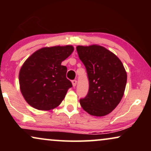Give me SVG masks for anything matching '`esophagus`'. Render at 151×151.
Masks as SVG:
<instances>
[{"mask_svg":"<svg viewBox=\"0 0 151 151\" xmlns=\"http://www.w3.org/2000/svg\"><path fill=\"white\" fill-rule=\"evenodd\" d=\"M76 84H77V80H72V84H73V86H76Z\"/></svg>","mask_w":151,"mask_h":151,"instance_id":"esophagus-1","label":"esophagus"}]
</instances>
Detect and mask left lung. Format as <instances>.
I'll list each match as a JSON object with an SVG mask.
<instances>
[{
  "label": "left lung",
  "instance_id": "1",
  "mask_svg": "<svg viewBox=\"0 0 151 151\" xmlns=\"http://www.w3.org/2000/svg\"><path fill=\"white\" fill-rule=\"evenodd\" d=\"M76 49L89 82L88 93L80 99V105L91 115H108L120 102L124 93L127 75L123 64L102 46H78Z\"/></svg>",
  "mask_w": 151,
  "mask_h": 151
}]
</instances>
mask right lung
I'll list each match as a JSON object with an SVG mask.
<instances>
[{"instance_id":"1","label":"right lung","mask_w":151,"mask_h":151,"mask_svg":"<svg viewBox=\"0 0 151 151\" xmlns=\"http://www.w3.org/2000/svg\"><path fill=\"white\" fill-rule=\"evenodd\" d=\"M74 50L71 45L44 47L36 51L22 65L19 73L20 91L30 106L49 111L59 106L72 84L61 65Z\"/></svg>"}]
</instances>
